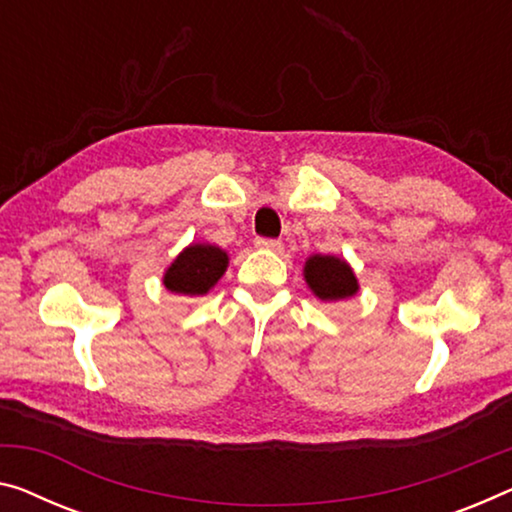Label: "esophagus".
Masks as SVG:
<instances>
[{
	"mask_svg": "<svg viewBox=\"0 0 512 512\" xmlns=\"http://www.w3.org/2000/svg\"><path fill=\"white\" fill-rule=\"evenodd\" d=\"M254 245L258 249H267V251H281L283 242L281 240H272V238H256Z\"/></svg>",
	"mask_w": 512,
	"mask_h": 512,
	"instance_id": "34e87169",
	"label": "esophagus"
}]
</instances>
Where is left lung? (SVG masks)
Listing matches in <instances>:
<instances>
[{
	"label": "left lung",
	"instance_id": "1",
	"mask_svg": "<svg viewBox=\"0 0 512 512\" xmlns=\"http://www.w3.org/2000/svg\"><path fill=\"white\" fill-rule=\"evenodd\" d=\"M304 279L313 295L322 302H341L357 295L359 281L352 267L338 256H309L304 263Z\"/></svg>",
	"mask_w": 512,
	"mask_h": 512
}]
</instances>
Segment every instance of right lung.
Segmentation results:
<instances>
[{
	"mask_svg": "<svg viewBox=\"0 0 512 512\" xmlns=\"http://www.w3.org/2000/svg\"><path fill=\"white\" fill-rule=\"evenodd\" d=\"M229 267V254L215 245H190L164 272V286L185 297L206 295Z\"/></svg>",
	"mask_w": 512,
	"mask_h": 512,
	"instance_id": "right-lung-1",
	"label": "right lung"
}]
</instances>
